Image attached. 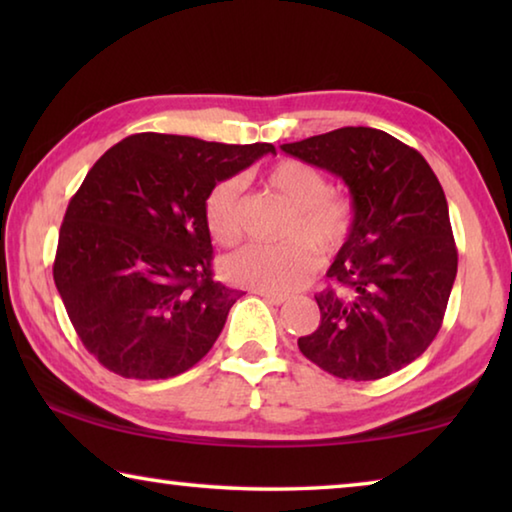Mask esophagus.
I'll return each instance as SVG.
<instances>
[{
  "instance_id": "esophagus-1",
  "label": "esophagus",
  "mask_w": 512,
  "mask_h": 512,
  "mask_svg": "<svg viewBox=\"0 0 512 512\" xmlns=\"http://www.w3.org/2000/svg\"><path fill=\"white\" fill-rule=\"evenodd\" d=\"M257 296H262L266 302H271V305H284L287 302V296H282V293H268V291H255Z\"/></svg>"
}]
</instances>
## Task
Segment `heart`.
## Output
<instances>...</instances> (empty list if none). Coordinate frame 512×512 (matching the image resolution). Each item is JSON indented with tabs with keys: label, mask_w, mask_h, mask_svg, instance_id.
<instances>
[{
	"label": "heart",
	"mask_w": 512,
	"mask_h": 512,
	"mask_svg": "<svg viewBox=\"0 0 512 512\" xmlns=\"http://www.w3.org/2000/svg\"><path fill=\"white\" fill-rule=\"evenodd\" d=\"M264 185L293 210L284 244H250L223 262L232 284L268 293L305 287L318 271V255L334 257L348 246L357 210L348 194L329 189L325 173L302 160H280L266 171ZM205 223L214 241L235 246L241 239V180L225 178L205 198ZM309 240L311 249L301 239Z\"/></svg>",
	"instance_id": "1"
}]
</instances>
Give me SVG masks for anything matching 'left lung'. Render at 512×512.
<instances>
[{
	"label": "left lung",
	"instance_id": "left-lung-1",
	"mask_svg": "<svg viewBox=\"0 0 512 512\" xmlns=\"http://www.w3.org/2000/svg\"><path fill=\"white\" fill-rule=\"evenodd\" d=\"M339 176L357 225L318 293L320 325L298 348L341 379L372 381L415 361L436 339L456 280L447 198L427 160L377 128L345 126L282 144Z\"/></svg>",
	"mask_w": 512,
	"mask_h": 512
}]
</instances>
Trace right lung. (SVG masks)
<instances>
[{"mask_svg":"<svg viewBox=\"0 0 512 512\" xmlns=\"http://www.w3.org/2000/svg\"><path fill=\"white\" fill-rule=\"evenodd\" d=\"M266 153L140 133L94 162L60 225L54 282L101 366L169 379L212 350L239 291L212 280L205 198Z\"/></svg>","mask_w":512,"mask_h":512,"instance_id":"1","label":"right lung"}]
</instances>
